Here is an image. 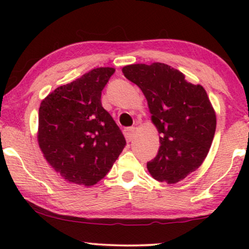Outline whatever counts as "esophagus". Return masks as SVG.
<instances>
[{
  "label": "esophagus",
  "instance_id": "1",
  "mask_svg": "<svg viewBox=\"0 0 249 249\" xmlns=\"http://www.w3.org/2000/svg\"><path fill=\"white\" fill-rule=\"evenodd\" d=\"M124 135L125 139H127V142H131L132 138H134V135H135V127L125 128L124 130Z\"/></svg>",
  "mask_w": 249,
  "mask_h": 249
}]
</instances>
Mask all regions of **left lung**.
Instances as JSON below:
<instances>
[{
	"mask_svg": "<svg viewBox=\"0 0 249 249\" xmlns=\"http://www.w3.org/2000/svg\"><path fill=\"white\" fill-rule=\"evenodd\" d=\"M122 72L144 93L161 134L158 155L147 162L149 173L168 183L185 179L205 160L215 134V112L205 89L164 63L131 64Z\"/></svg>",
	"mask_w": 249,
	"mask_h": 249,
	"instance_id": "1",
	"label": "left lung"
}]
</instances>
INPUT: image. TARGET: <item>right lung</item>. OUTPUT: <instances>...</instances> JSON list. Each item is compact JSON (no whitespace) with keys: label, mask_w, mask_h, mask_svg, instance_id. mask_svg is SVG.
Here are the masks:
<instances>
[{"label":"right lung","mask_w":249,"mask_h":249,"mask_svg":"<svg viewBox=\"0 0 249 249\" xmlns=\"http://www.w3.org/2000/svg\"><path fill=\"white\" fill-rule=\"evenodd\" d=\"M113 68H97L57 87L40 103L38 144L44 158L69 182L93 186L124 148L125 139L102 107Z\"/></svg>","instance_id":"right-lung-1"}]
</instances>
